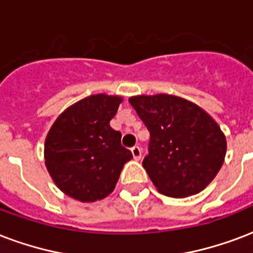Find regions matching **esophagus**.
<instances>
[{"label":"esophagus","mask_w":253,"mask_h":253,"mask_svg":"<svg viewBox=\"0 0 253 253\" xmlns=\"http://www.w3.org/2000/svg\"><path fill=\"white\" fill-rule=\"evenodd\" d=\"M131 154H132V158H134L135 161H139L140 158H142V150L138 146L131 148Z\"/></svg>","instance_id":"esophagus-1"}]
</instances>
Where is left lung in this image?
<instances>
[{"instance_id":"1","label":"left lung","mask_w":253,"mask_h":253,"mask_svg":"<svg viewBox=\"0 0 253 253\" xmlns=\"http://www.w3.org/2000/svg\"><path fill=\"white\" fill-rule=\"evenodd\" d=\"M128 102L150 131L143 167L157 190L172 198L203 191L227 151L216 121L195 103L169 94L135 95Z\"/></svg>"}]
</instances>
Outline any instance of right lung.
Here are the masks:
<instances>
[{"label":"right lung","mask_w":253,"mask_h":253,"mask_svg":"<svg viewBox=\"0 0 253 253\" xmlns=\"http://www.w3.org/2000/svg\"><path fill=\"white\" fill-rule=\"evenodd\" d=\"M122 96L95 94L69 106L50 127L45 165L63 194L84 203L109 196L132 158L110 126Z\"/></svg>","instance_id":"right-lung-1"}]
</instances>
